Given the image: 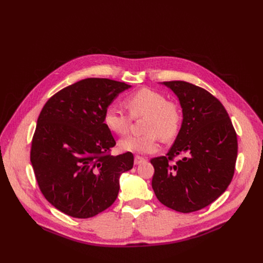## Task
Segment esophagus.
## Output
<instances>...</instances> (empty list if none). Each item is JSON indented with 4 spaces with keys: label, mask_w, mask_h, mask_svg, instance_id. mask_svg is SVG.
I'll return each mask as SVG.
<instances>
[{
    "label": "esophagus",
    "mask_w": 263,
    "mask_h": 263,
    "mask_svg": "<svg viewBox=\"0 0 263 263\" xmlns=\"http://www.w3.org/2000/svg\"><path fill=\"white\" fill-rule=\"evenodd\" d=\"M144 160H145V159H144L143 157L139 156V155H135V157H134V163H135V164H139V163L143 162Z\"/></svg>",
    "instance_id": "1"
}]
</instances>
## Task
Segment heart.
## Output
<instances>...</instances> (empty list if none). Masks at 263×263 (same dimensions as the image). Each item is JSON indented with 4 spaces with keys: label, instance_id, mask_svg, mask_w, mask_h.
<instances>
[{
    "label": "heart",
    "instance_id": "b5f03b06",
    "mask_svg": "<svg viewBox=\"0 0 263 263\" xmlns=\"http://www.w3.org/2000/svg\"><path fill=\"white\" fill-rule=\"evenodd\" d=\"M127 111L109 105L104 112V123L108 129L119 135L126 134L133 119L143 118L142 135H131L120 141L123 151L148 154L159 148V137L170 140L179 131L182 115L179 106L167 101L165 96L151 88H140L125 99Z\"/></svg>",
    "mask_w": 263,
    "mask_h": 263
}]
</instances>
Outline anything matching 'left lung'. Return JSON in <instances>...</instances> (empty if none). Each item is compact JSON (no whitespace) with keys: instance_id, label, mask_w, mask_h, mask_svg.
<instances>
[{"instance_id":"obj_1","label":"left lung","mask_w":263,"mask_h":263,"mask_svg":"<svg viewBox=\"0 0 263 263\" xmlns=\"http://www.w3.org/2000/svg\"><path fill=\"white\" fill-rule=\"evenodd\" d=\"M164 84L179 98L183 122L167 154L151 159L152 187L166 207L194 212L214 202L231 183L237 136L227 110L206 89L185 81ZM179 155L184 157L175 163Z\"/></svg>"}]
</instances>
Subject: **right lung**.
<instances>
[{
	"label": "right lung",
	"mask_w": 263,
	"mask_h": 263,
	"mask_svg": "<svg viewBox=\"0 0 263 263\" xmlns=\"http://www.w3.org/2000/svg\"><path fill=\"white\" fill-rule=\"evenodd\" d=\"M130 85L87 78L52 96L32 137L30 160L44 197L61 212L88 218L118 198L120 176L133 167L131 152L111 155L117 142L105 109Z\"/></svg>",
	"instance_id": "right-lung-1"
}]
</instances>
